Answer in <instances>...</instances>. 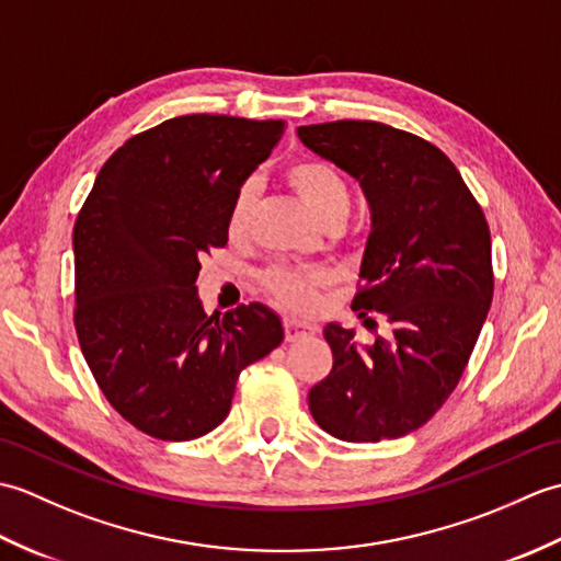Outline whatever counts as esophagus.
<instances>
[{"label":"esophagus","instance_id":"1","mask_svg":"<svg viewBox=\"0 0 561 561\" xmlns=\"http://www.w3.org/2000/svg\"><path fill=\"white\" fill-rule=\"evenodd\" d=\"M284 335H287V342L311 337V335H316V325L301 323V320H294V318H287V320H284Z\"/></svg>","mask_w":561,"mask_h":561}]
</instances>
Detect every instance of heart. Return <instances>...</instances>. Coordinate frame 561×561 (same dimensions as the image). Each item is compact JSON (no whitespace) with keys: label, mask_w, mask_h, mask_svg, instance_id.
Returning <instances> with one entry per match:
<instances>
[{"label":"heart","mask_w":561,"mask_h":561,"mask_svg":"<svg viewBox=\"0 0 561 561\" xmlns=\"http://www.w3.org/2000/svg\"><path fill=\"white\" fill-rule=\"evenodd\" d=\"M287 183L304 205L316 217L328 221H344L352 209V185L335 163L325 159H296L284 169ZM257 187L243 183L236 190L229 209H226V233L231 238H243L253 219ZM332 274L325 267H270L262 272L260 284L274 301L296 313L313 311L318 304V291L328 287Z\"/></svg>","instance_id":"obj_1"}]
</instances>
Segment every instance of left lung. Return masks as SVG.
<instances>
[{"instance_id":"obj_1","label":"left lung","mask_w":561,"mask_h":561,"mask_svg":"<svg viewBox=\"0 0 561 561\" xmlns=\"http://www.w3.org/2000/svg\"><path fill=\"white\" fill-rule=\"evenodd\" d=\"M308 149L362 183L374 229L352 308L388 337L359 347L330 323L332 368L308 392L320 428L352 444L426 424L456 390L494 294L480 202L432 141L374 121L299 127Z\"/></svg>"}]
</instances>
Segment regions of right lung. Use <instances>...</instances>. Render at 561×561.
Masks as SVG:
<instances>
[{"label": "right lung", "mask_w": 561, "mask_h": 561, "mask_svg": "<svg viewBox=\"0 0 561 561\" xmlns=\"http://www.w3.org/2000/svg\"><path fill=\"white\" fill-rule=\"evenodd\" d=\"M282 121L181 115L129 137L75 224V328L113 410L141 434L190 440L231 410L248 364L284 340L262 304L207 316L199 257L224 248L226 209L282 139Z\"/></svg>", "instance_id": "1"}]
</instances>
